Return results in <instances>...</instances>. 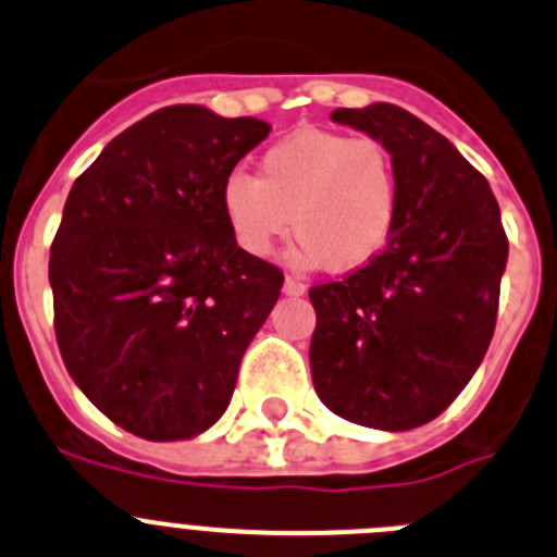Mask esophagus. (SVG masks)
Listing matches in <instances>:
<instances>
[{
    "mask_svg": "<svg viewBox=\"0 0 557 557\" xmlns=\"http://www.w3.org/2000/svg\"><path fill=\"white\" fill-rule=\"evenodd\" d=\"M283 290H285V294H288V296H302L305 290H308V285H305L299 277H294V274H288V277H285Z\"/></svg>",
    "mask_w": 557,
    "mask_h": 557,
    "instance_id": "34e87169",
    "label": "esophagus"
}]
</instances>
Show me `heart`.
<instances>
[{"mask_svg":"<svg viewBox=\"0 0 557 557\" xmlns=\"http://www.w3.org/2000/svg\"><path fill=\"white\" fill-rule=\"evenodd\" d=\"M396 159L376 137L299 128L274 143L258 175L233 173L222 184V214L238 247L267 258L294 227L299 255L335 272L371 263L398 220Z\"/></svg>","mask_w":557,"mask_h":557,"instance_id":"heart-1","label":"heart"}]
</instances>
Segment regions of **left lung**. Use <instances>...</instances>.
<instances>
[{
	"label": "left lung",
	"instance_id": "1",
	"mask_svg": "<svg viewBox=\"0 0 557 557\" xmlns=\"http://www.w3.org/2000/svg\"><path fill=\"white\" fill-rule=\"evenodd\" d=\"M332 121L382 139L401 202L387 247L310 288L313 387L343 420L409 431L454 404L495 335L508 238L470 161L393 103L335 109Z\"/></svg>",
	"mask_w": 557,
	"mask_h": 557
}]
</instances>
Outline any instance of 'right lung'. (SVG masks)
<instances>
[{
	"instance_id": "right-lung-1",
	"label": "right lung",
	"mask_w": 557,
	"mask_h": 557,
	"mask_svg": "<svg viewBox=\"0 0 557 557\" xmlns=\"http://www.w3.org/2000/svg\"><path fill=\"white\" fill-rule=\"evenodd\" d=\"M269 132L164 107L117 134L65 200L49 258L62 362L112 423L150 443L222 418L283 288L222 214V184Z\"/></svg>"
}]
</instances>
